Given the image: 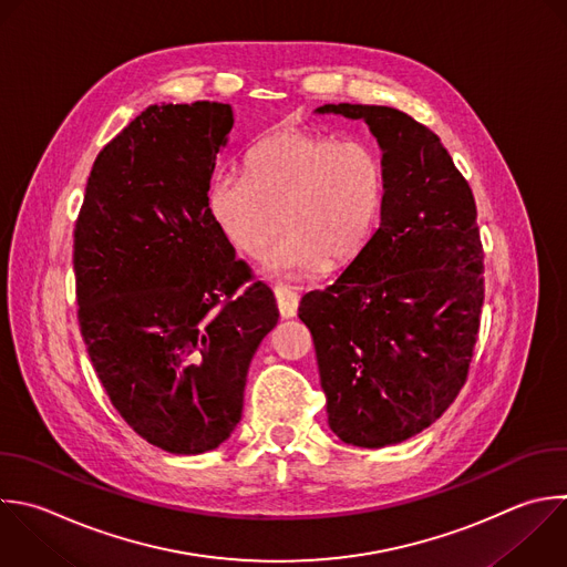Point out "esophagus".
<instances>
[{
	"label": "esophagus",
	"mask_w": 567,
	"mask_h": 567,
	"mask_svg": "<svg viewBox=\"0 0 567 567\" xmlns=\"http://www.w3.org/2000/svg\"><path fill=\"white\" fill-rule=\"evenodd\" d=\"M275 299H277V308L279 315L284 319H290L297 315L299 308V295L295 290H290L288 286H275Z\"/></svg>",
	"instance_id": "34e87169"
}]
</instances>
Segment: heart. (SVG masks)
Listing matches in <instances>:
<instances>
[{"label":"heart","mask_w":567,"mask_h":567,"mask_svg":"<svg viewBox=\"0 0 567 567\" xmlns=\"http://www.w3.org/2000/svg\"><path fill=\"white\" fill-rule=\"evenodd\" d=\"M385 190V164L372 144L284 128L252 146L246 175L213 179L208 208L228 244L250 259L284 226L266 266L297 277L350 266L379 226Z\"/></svg>","instance_id":"obj_1"}]
</instances>
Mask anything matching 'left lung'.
I'll return each instance as SVG.
<instances>
[{
	"mask_svg": "<svg viewBox=\"0 0 567 567\" xmlns=\"http://www.w3.org/2000/svg\"><path fill=\"white\" fill-rule=\"evenodd\" d=\"M363 120L383 151L388 190L365 250L301 299L332 432L359 447L432 425L463 388L483 306L476 204L441 140L388 106L326 104Z\"/></svg>",
	"mask_w": 567,
	"mask_h": 567,
	"instance_id": "obj_1",
	"label": "left lung"
}]
</instances>
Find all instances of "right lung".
I'll list each match as a JSON object with an SVG mask.
<instances>
[{
  "mask_svg": "<svg viewBox=\"0 0 567 567\" xmlns=\"http://www.w3.org/2000/svg\"><path fill=\"white\" fill-rule=\"evenodd\" d=\"M233 124L219 102L148 106L97 155L75 224L93 368L122 419L173 454L230 436L252 354L279 319L208 208Z\"/></svg>",
  "mask_w": 567,
  "mask_h": 567,
  "instance_id": "add662e5",
  "label": "right lung"
}]
</instances>
